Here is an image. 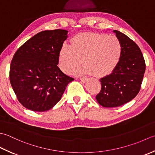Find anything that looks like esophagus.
<instances>
[{
	"label": "esophagus",
	"mask_w": 155,
	"mask_h": 155,
	"mask_svg": "<svg viewBox=\"0 0 155 155\" xmlns=\"http://www.w3.org/2000/svg\"><path fill=\"white\" fill-rule=\"evenodd\" d=\"M80 80L84 82V83H85V82H86L87 81V79L86 78H80Z\"/></svg>",
	"instance_id": "34e87169"
}]
</instances>
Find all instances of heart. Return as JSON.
<instances>
[{
    "mask_svg": "<svg viewBox=\"0 0 155 155\" xmlns=\"http://www.w3.org/2000/svg\"><path fill=\"white\" fill-rule=\"evenodd\" d=\"M122 45L113 35L84 33L74 36L70 45H64L59 53V66L65 74H69L81 63L78 72L91 74L95 77L108 75L120 59Z\"/></svg>",
    "mask_w": 155,
    "mask_h": 155,
    "instance_id": "heart-1",
    "label": "heart"
}]
</instances>
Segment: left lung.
<instances>
[{"mask_svg": "<svg viewBox=\"0 0 155 155\" xmlns=\"http://www.w3.org/2000/svg\"><path fill=\"white\" fill-rule=\"evenodd\" d=\"M120 41L122 54L112 73L100 79L97 102L106 108L120 106L135 97L140 90L146 64L140 49L126 35L114 30Z\"/></svg>", "mask_w": 155, "mask_h": 155, "instance_id": "1", "label": "left lung"}]
</instances>
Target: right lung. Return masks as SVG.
<instances>
[{
    "label": "right lung",
    "mask_w": 155,
    "mask_h": 155,
    "mask_svg": "<svg viewBox=\"0 0 155 155\" xmlns=\"http://www.w3.org/2000/svg\"><path fill=\"white\" fill-rule=\"evenodd\" d=\"M68 31L55 29L38 33L15 52L9 78L17 99L35 112L51 109L64 93L73 78L58 66L59 53Z\"/></svg>",
    "instance_id": "obj_1"
}]
</instances>
